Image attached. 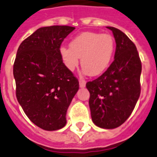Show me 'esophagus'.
Segmentation results:
<instances>
[{"mask_svg": "<svg viewBox=\"0 0 157 157\" xmlns=\"http://www.w3.org/2000/svg\"><path fill=\"white\" fill-rule=\"evenodd\" d=\"M79 86L80 87H85L86 86V81L83 79H79Z\"/></svg>", "mask_w": 157, "mask_h": 157, "instance_id": "1", "label": "esophagus"}]
</instances>
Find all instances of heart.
Wrapping results in <instances>:
<instances>
[{
	"label": "heart",
	"mask_w": 157,
	"mask_h": 157,
	"mask_svg": "<svg viewBox=\"0 0 157 157\" xmlns=\"http://www.w3.org/2000/svg\"><path fill=\"white\" fill-rule=\"evenodd\" d=\"M114 48V40L110 35L83 32L71 41L70 48L60 47L59 55L70 71L75 70L81 57L82 73L96 76L108 68L113 59Z\"/></svg>",
	"instance_id": "obj_1"
}]
</instances>
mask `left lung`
Listing matches in <instances>:
<instances>
[{
	"label": "left lung",
	"mask_w": 157,
	"mask_h": 157,
	"mask_svg": "<svg viewBox=\"0 0 157 157\" xmlns=\"http://www.w3.org/2000/svg\"><path fill=\"white\" fill-rule=\"evenodd\" d=\"M114 60L96 79L88 82L89 105L93 122L102 128H115L130 116L140 97L141 62L135 44L113 27Z\"/></svg>",
	"instance_id": "obj_1"
}]
</instances>
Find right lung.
<instances>
[{
  "label": "right lung",
  "mask_w": 157,
  "mask_h": 157,
  "mask_svg": "<svg viewBox=\"0 0 157 157\" xmlns=\"http://www.w3.org/2000/svg\"><path fill=\"white\" fill-rule=\"evenodd\" d=\"M75 29L40 28L17 50L13 65L17 101L31 121L44 130L65 126L67 111L79 88L59 55L61 44Z\"/></svg>",
  "instance_id": "add662e5"
}]
</instances>
